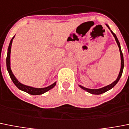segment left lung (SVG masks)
Instances as JSON below:
<instances>
[{
	"instance_id": "obj_1",
	"label": "left lung",
	"mask_w": 129,
	"mask_h": 129,
	"mask_svg": "<svg viewBox=\"0 0 129 129\" xmlns=\"http://www.w3.org/2000/svg\"><path fill=\"white\" fill-rule=\"evenodd\" d=\"M106 25H107V27L109 28V29H110V28H109V27L108 26V25L106 24ZM111 33L113 34V36H114V38H115L117 44H118V45L119 50H120V56H121V68H120V73H119V75H118V78H117L116 80V81H114L113 83L111 84H109V85H108V86H105V87H104V88H100V89H88V88H86L82 86H79L81 88H82V89H83L84 90L89 92V93H91V94H102V93H105V92L107 91H109V89H111V88H113V87H114V86L116 84L117 82H118L119 80H120L121 75H122L123 70V67H124V61H123V56L122 52H121V47H120V42H119L118 40V38H117V37H116V36L115 34H114V33H113L111 30Z\"/></svg>"
}]
</instances>
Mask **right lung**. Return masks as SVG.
I'll return each instance as SVG.
<instances>
[{"label":"right lung","instance_id":"1","mask_svg":"<svg viewBox=\"0 0 129 129\" xmlns=\"http://www.w3.org/2000/svg\"><path fill=\"white\" fill-rule=\"evenodd\" d=\"M15 36L13 37V38L11 40L10 43H9V47H8V54H7V57H6V65H7V70H8V72H9V76H10L11 79L12 80V81L13 82V83L15 84V86L18 88L20 90L26 92V93H29V94H33V95H38V94H41L43 93H45V92L48 91V90L51 89L52 88H53L54 86L56 84V82H54V84H52L50 86H48L47 88H33V87H30V86H26V85L23 84H21L20 82L18 81L16 78L15 77V75L13 74L12 71L11 70L10 68V54H11V45H12L13 40Z\"/></svg>","mask_w":129,"mask_h":129}]
</instances>
